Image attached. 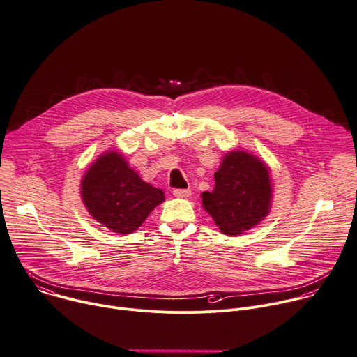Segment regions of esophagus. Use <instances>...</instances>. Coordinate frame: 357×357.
Returning <instances> with one entry per match:
<instances>
[{
  "label": "esophagus",
  "mask_w": 357,
  "mask_h": 357,
  "mask_svg": "<svg viewBox=\"0 0 357 357\" xmlns=\"http://www.w3.org/2000/svg\"><path fill=\"white\" fill-rule=\"evenodd\" d=\"M172 193H174V196H176V197L185 199V197H189V196H190V189H174Z\"/></svg>",
  "instance_id": "34e87169"
}]
</instances>
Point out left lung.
Here are the masks:
<instances>
[{
	"mask_svg": "<svg viewBox=\"0 0 357 357\" xmlns=\"http://www.w3.org/2000/svg\"><path fill=\"white\" fill-rule=\"evenodd\" d=\"M213 192L202 195L204 210L225 235H238L257 225L271 208L268 167L245 151L228 153L214 174Z\"/></svg>",
	"mask_w": 357,
	"mask_h": 357,
	"instance_id": "8db88e82",
	"label": "left lung"
}]
</instances>
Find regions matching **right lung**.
Returning a JSON list of instances; mask_svg holds the SVG:
<instances>
[{
    "instance_id": "add662e5",
    "label": "right lung",
    "mask_w": 357,
    "mask_h": 357,
    "mask_svg": "<svg viewBox=\"0 0 357 357\" xmlns=\"http://www.w3.org/2000/svg\"><path fill=\"white\" fill-rule=\"evenodd\" d=\"M81 195L91 215L119 234L137 229L165 199L162 190L144 182L114 151L100 155L86 171Z\"/></svg>"
}]
</instances>
